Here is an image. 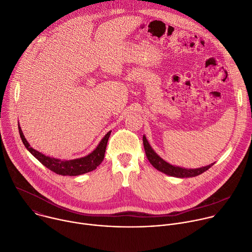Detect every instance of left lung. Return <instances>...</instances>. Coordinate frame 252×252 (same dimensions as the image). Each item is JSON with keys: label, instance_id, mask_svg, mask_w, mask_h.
<instances>
[{"label": "left lung", "instance_id": "obj_1", "mask_svg": "<svg viewBox=\"0 0 252 252\" xmlns=\"http://www.w3.org/2000/svg\"><path fill=\"white\" fill-rule=\"evenodd\" d=\"M142 141H143V148H145L147 158L150 160V162L153 164V166L156 167L158 170H159L167 175L173 176V177L184 178V177L197 176V175L201 174L202 172L206 171L208 168H210L214 164V162H213L209 165H205V166L198 167V168H185V167H181V166L172 165V164L168 163L167 161H165L164 159H162L154 151V149L150 145L149 140L147 139L146 135L142 136Z\"/></svg>", "mask_w": 252, "mask_h": 252}]
</instances>
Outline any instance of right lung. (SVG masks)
Returning a JSON list of instances; mask_svg holds the SVG:
<instances>
[{
  "mask_svg": "<svg viewBox=\"0 0 252 252\" xmlns=\"http://www.w3.org/2000/svg\"><path fill=\"white\" fill-rule=\"evenodd\" d=\"M18 126H19L20 136L22 138L24 146L35 158H37L46 167H48L50 170L56 172L57 174L69 175V176H76V175H80V174H84V173L93 171L101 163V161L103 160V158H104L107 140H109V137L112 132V130L107 132L102 137V139L99 141L97 147L88 156L79 158H75V159L64 160V159L50 158L38 151H35L34 149H32L30 146V143L27 141V139L25 138V135L22 131L20 125Z\"/></svg>",
  "mask_w": 252,
  "mask_h": 252,
  "instance_id": "right-lung-1",
  "label": "right lung"
}]
</instances>
